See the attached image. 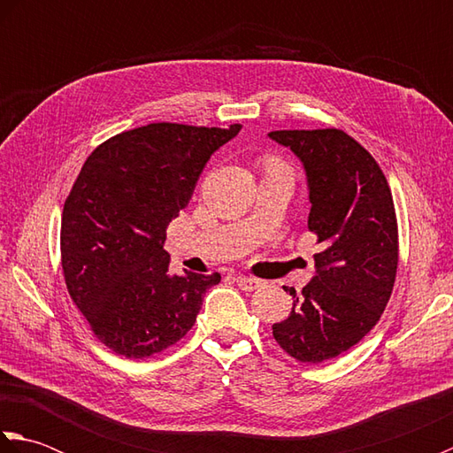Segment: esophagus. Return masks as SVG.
Here are the masks:
<instances>
[{"mask_svg":"<svg viewBox=\"0 0 453 453\" xmlns=\"http://www.w3.org/2000/svg\"><path fill=\"white\" fill-rule=\"evenodd\" d=\"M235 282L245 292H253V290H257V288H261V284H263L261 280H257V278H251V276H237Z\"/></svg>","mask_w":453,"mask_h":453,"instance_id":"obj_1","label":"esophagus"}]
</instances>
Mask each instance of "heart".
I'll use <instances>...</instances> for the list:
<instances>
[{"mask_svg": "<svg viewBox=\"0 0 453 453\" xmlns=\"http://www.w3.org/2000/svg\"><path fill=\"white\" fill-rule=\"evenodd\" d=\"M263 167L265 171H288L286 163L282 159H278L276 156H266L263 159Z\"/></svg>", "mask_w": 453, "mask_h": 453, "instance_id": "obj_1", "label": "heart"}]
</instances>
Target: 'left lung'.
I'll return each instance as SVG.
<instances>
[{
  "mask_svg": "<svg viewBox=\"0 0 453 453\" xmlns=\"http://www.w3.org/2000/svg\"><path fill=\"white\" fill-rule=\"evenodd\" d=\"M303 161L317 237V274L297 296L288 319L273 325L274 341L300 362L319 364L368 334L395 284L399 229L389 182L378 161L339 128L268 134ZM286 290V288H284Z\"/></svg>",
  "mask_w": 453,
  "mask_h": 453,
  "instance_id": "obj_1",
  "label": "left lung"
}]
</instances>
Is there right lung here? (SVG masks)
Here are the masks:
<instances>
[{
    "mask_svg": "<svg viewBox=\"0 0 453 453\" xmlns=\"http://www.w3.org/2000/svg\"><path fill=\"white\" fill-rule=\"evenodd\" d=\"M239 128L146 124L103 142L83 163L62 211L64 280L99 342L124 358L180 341L221 280L219 273L171 276L163 242L211 153Z\"/></svg>",
    "mask_w": 453,
    "mask_h": 453,
    "instance_id": "obj_1",
    "label": "right lung"
}]
</instances>
